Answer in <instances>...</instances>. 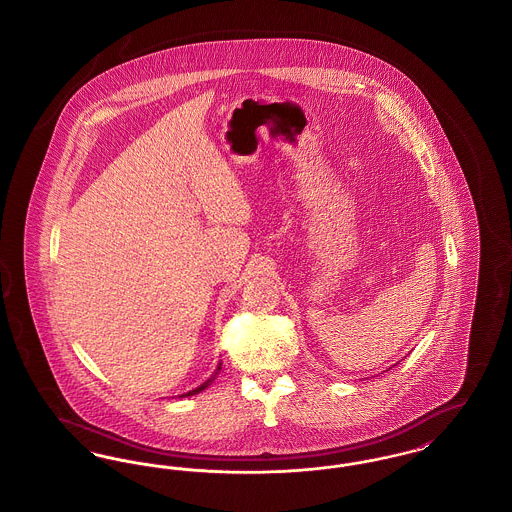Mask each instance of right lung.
<instances>
[{
  "instance_id": "add662e5",
  "label": "right lung",
  "mask_w": 512,
  "mask_h": 512,
  "mask_svg": "<svg viewBox=\"0 0 512 512\" xmlns=\"http://www.w3.org/2000/svg\"><path fill=\"white\" fill-rule=\"evenodd\" d=\"M219 370H220V363H219V368H217V372H215V374H213V376H211V378H209V380H207V382H205V384H201V386H199V388H195V390L188 391V393H184V395H186V397H188V395H195V393H199V391L205 390V388H207V386H209V384H211V382H213V380H215V376H217V374H219Z\"/></svg>"
}]
</instances>
